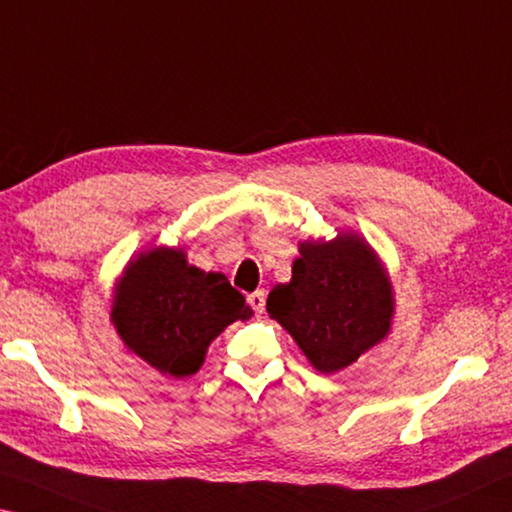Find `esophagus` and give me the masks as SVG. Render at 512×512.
I'll list each match as a JSON object with an SVG mask.
<instances>
[{"mask_svg": "<svg viewBox=\"0 0 512 512\" xmlns=\"http://www.w3.org/2000/svg\"><path fill=\"white\" fill-rule=\"evenodd\" d=\"M248 303H250V307H253V310H255L257 314H262V312H264V305H266V294H264V289H257V291H253V294L248 296Z\"/></svg>", "mask_w": 512, "mask_h": 512, "instance_id": "34e87169", "label": "esophagus"}]
</instances>
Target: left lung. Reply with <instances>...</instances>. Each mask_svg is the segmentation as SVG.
<instances>
[{"instance_id": "1", "label": "left lung", "mask_w": 512, "mask_h": 512, "mask_svg": "<svg viewBox=\"0 0 512 512\" xmlns=\"http://www.w3.org/2000/svg\"><path fill=\"white\" fill-rule=\"evenodd\" d=\"M287 285H275L266 312L285 328L319 373H335L383 342L394 316L385 266L367 241L339 232L303 241Z\"/></svg>"}]
</instances>
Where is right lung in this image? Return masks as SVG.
<instances>
[{
  "instance_id": "right-lung-1",
  "label": "right lung",
  "mask_w": 512,
  "mask_h": 512,
  "mask_svg": "<svg viewBox=\"0 0 512 512\" xmlns=\"http://www.w3.org/2000/svg\"><path fill=\"white\" fill-rule=\"evenodd\" d=\"M250 316L246 298L223 273L191 266L182 248L166 246L127 264L111 305V323L129 351L175 378L196 373L209 344Z\"/></svg>"
}]
</instances>
